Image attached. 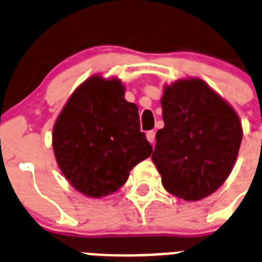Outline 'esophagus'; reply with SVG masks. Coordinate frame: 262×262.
Wrapping results in <instances>:
<instances>
[{"label":"esophagus","mask_w":262,"mask_h":262,"mask_svg":"<svg viewBox=\"0 0 262 262\" xmlns=\"http://www.w3.org/2000/svg\"><path fill=\"white\" fill-rule=\"evenodd\" d=\"M155 136H156V133H155L154 130H149V132H147V134H146V137H147V141H148L149 143H152V144H154V143H155Z\"/></svg>","instance_id":"34e87169"}]
</instances>
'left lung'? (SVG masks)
Masks as SVG:
<instances>
[{
	"label": "left lung",
	"mask_w": 262,
	"mask_h": 262,
	"mask_svg": "<svg viewBox=\"0 0 262 262\" xmlns=\"http://www.w3.org/2000/svg\"><path fill=\"white\" fill-rule=\"evenodd\" d=\"M164 128L152 161L162 187L185 201L214 193L232 172L243 130L234 108L200 78L165 85Z\"/></svg>",
	"instance_id": "left-lung-1"
}]
</instances>
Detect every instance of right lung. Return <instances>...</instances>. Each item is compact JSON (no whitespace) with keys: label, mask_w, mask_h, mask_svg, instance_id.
<instances>
[{"label":"right lung","mask_w":262,"mask_h":262,"mask_svg":"<svg viewBox=\"0 0 262 262\" xmlns=\"http://www.w3.org/2000/svg\"><path fill=\"white\" fill-rule=\"evenodd\" d=\"M124 95L120 79L93 75L73 92L53 125L58 167L87 197L101 199L116 192L130 170L151 156L138 107Z\"/></svg>","instance_id":"1"}]
</instances>
